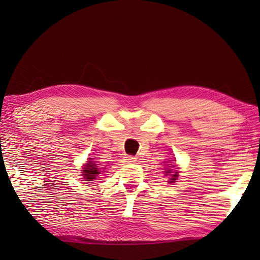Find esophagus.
I'll return each mask as SVG.
<instances>
[{"mask_svg": "<svg viewBox=\"0 0 260 260\" xmlns=\"http://www.w3.org/2000/svg\"><path fill=\"white\" fill-rule=\"evenodd\" d=\"M125 161L127 163H133V162L136 161V157L135 156H132V155H127V156H125Z\"/></svg>", "mask_w": 260, "mask_h": 260, "instance_id": "1", "label": "esophagus"}]
</instances>
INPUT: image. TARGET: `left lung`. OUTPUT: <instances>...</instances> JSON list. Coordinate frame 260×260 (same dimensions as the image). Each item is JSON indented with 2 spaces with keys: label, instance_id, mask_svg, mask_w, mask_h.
Segmentation results:
<instances>
[{
  "label": "left lung",
  "instance_id": "8db88e82",
  "mask_svg": "<svg viewBox=\"0 0 260 260\" xmlns=\"http://www.w3.org/2000/svg\"><path fill=\"white\" fill-rule=\"evenodd\" d=\"M173 167H175V165H172V168ZM171 170H167V172L165 173H172V172H170ZM173 173L174 174H172V178H171V180H172V182H174V180H176V178H178V172H176V171H173Z\"/></svg>",
  "mask_w": 260,
  "mask_h": 260
}]
</instances>
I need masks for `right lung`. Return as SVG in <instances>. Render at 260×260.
<instances>
[{
	"label": "right lung",
	"instance_id": "obj_1",
	"mask_svg": "<svg viewBox=\"0 0 260 260\" xmlns=\"http://www.w3.org/2000/svg\"><path fill=\"white\" fill-rule=\"evenodd\" d=\"M82 171H84L85 181H92L93 179H96L97 174H99V171H98V168L96 167V164L91 161H88L85 170Z\"/></svg>",
	"mask_w": 260,
	"mask_h": 260
}]
</instances>
